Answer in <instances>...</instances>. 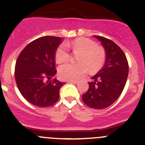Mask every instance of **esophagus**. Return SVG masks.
<instances>
[{
	"instance_id": "obj_1",
	"label": "esophagus",
	"mask_w": 145,
	"mask_h": 145,
	"mask_svg": "<svg viewBox=\"0 0 145 145\" xmlns=\"http://www.w3.org/2000/svg\"><path fill=\"white\" fill-rule=\"evenodd\" d=\"M68 82L71 83V84H78V81H68Z\"/></svg>"
}]
</instances>
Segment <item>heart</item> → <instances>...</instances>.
<instances>
[{"instance_id":"obj_1","label":"heart","mask_w":145,"mask_h":145,"mask_svg":"<svg viewBox=\"0 0 145 145\" xmlns=\"http://www.w3.org/2000/svg\"><path fill=\"white\" fill-rule=\"evenodd\" d=\"M71 48L74 53L79 52L77 57L78 63H67L59 68L60 78L68 81H76L85 75L90 69L94 74L101 69L106 60V52L101 46L97 45L93 40L78 37L66 45L61 44L55 52V61L60 64L68 61L69 52L65 46Z\"/></svg>"}]
</instances>
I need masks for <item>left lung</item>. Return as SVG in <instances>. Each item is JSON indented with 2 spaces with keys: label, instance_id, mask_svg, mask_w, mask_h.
Instances as JSON below:
<instances>
[{
  "label": "left lung",
  "instance_id": "obj_1",
  "mask_svg": "<svg viewBox=\"0 0 145 145\" xmlns=\"http://www.w3.org/2000/svg\"><path fill=\"white\" fill-rule=\"evenodd\" d=\"M102 44L106 52V60L103 68L88 82L89 88L82 95L86 105L93 109L108 108L123 92L128 76L129 66L123 50L112 40L93 35Z\"/></svg>",
  "mask_w": 145,
  "mask_h": 145
}]
</instances>
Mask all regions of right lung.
Listing matches in <instances>:
<instances>
[{
    "label": "right lung",
    "mask_w": 145,
    "mask_h": 145,
    "mask_svg": "<svg viewBox=\"0 0 145 145\" xmlns=\"http://www.w3.org/2000/svg\"><path fill=\"white\" fill-rule=\"evenodd\" d=\"M61 37L44 36L28 44L17 59L15 78L17 86L25 100L35 106L47 108L59 98L64 83L56 78L55 52Z\"/></svg>",
    "instance_id": "add662e5"
}]
</instances>
